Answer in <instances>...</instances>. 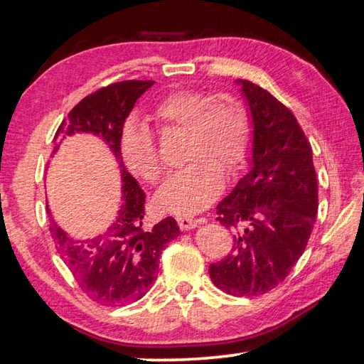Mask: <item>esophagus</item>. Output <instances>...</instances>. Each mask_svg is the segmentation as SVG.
I'll list each match as a JSON object with an SVG mask.
<instances>
[{
  "instance_id": "esophagus-1",
  "label": "esophagus",
  "mask_w": 364,
  "mask_h": 364,
  "mask_svg": "<svg viewBox=\"0 0 364 364\" xmlns=\"http://www.w3.org/2000/svg\"><path fill=\"white\" fill-rule=\"evenodd\" d=\"M176 221H178V226H180L183 231H188V230H193V228H196L202 220H197L193 217H178Z\"/></svg>"
}]
</instances>
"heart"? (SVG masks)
Wrapping results in <instances>:
<instances>
[{"instance_id":"obj_1","label":"heart","mask_w":364,"mask_h":364,"mask_svg":"<svg viewBox=\"0 0 364 364\" xmlns=\"http://www.w3.org/2000/svg\"><path fill=\"white\" fill-rule=\"evenodd\" d=\"M162 127L186 130L183 159L188 164L171 173L156 196L159 210L194 215L213 202L223 186V171L232 173L247 156L250 119L241 100L230 93L208 96L202 90L170 91L154 107ZM120 152L127 168L146 183L162 176V160L149 128L136 120L125 123Z\"/></svg>"}]
</instances>
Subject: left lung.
<instances>
[{"mask_svg": "<svg viewBox=\"0 0 364 364\" xmlns=\"http://www.w3.org/2000/svg\"><path fill=\"white\" fill-rule=\"evenodd\" d=\"M254 120L252 168L217 205L236 231L231 254L208 268L221 291L267 294L287 278L313 231L318 183L311 146L284 104L249 80H236Z\"/></svg>", "mask_w": 364, "mask_h": 364, "instance_id": "8db88e82", "label": "left lung"}]
</instances>
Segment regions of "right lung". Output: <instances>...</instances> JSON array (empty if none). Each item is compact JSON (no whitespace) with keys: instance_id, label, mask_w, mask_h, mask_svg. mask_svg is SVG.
<instances>
[{"instance_id":"obj_1","label":"right lung","mask_w":364,"mask_h":364,"mask_svg":"<svg viewBox=\"0 0 364 364\" xmlns=\"http://www.w3.org/2000/svg\"><path fill=\"white\" fill-rule=\"evenodd\" d=\"M152 85L151 80H125L104 86L83 97L54 134V143L73 133L96 134L106 141L120 167L122 205L106 232L77 241L56 223L49 226L56 249L78 287L101 305H123L143 299L157 278L159 258L165 245L180 236V228L171 217L144 230L146 194L128 173L120 152L123 123L138 97Z\"/></svg>"}]
</instances>
